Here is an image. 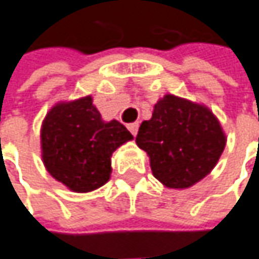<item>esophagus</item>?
<instances>
[{
  "label": "esophagus",
  "instance_id": "obj_1",
  "mask_svg": "<svg viewBox=\"0 0 259 259\" xmlns=\"http://www.w3.org/2000/svg\"><path fill=\"white\" fill-rule=\"evenodd\" d=\"M127 129L130 130V133H132L133 136H136L138 129H139V123H130L129 126H127Z\"/></svg>",
  "mask_w": 259,
  "mask_h": 259
}]
</instances>
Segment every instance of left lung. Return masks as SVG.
I'll return each instance as SVG.
<instances>
[{"label":"left lung","instance_id":"1","mask_svg":"<svg viewBox=\"0 0 259 259\" xmlns=\"http://www.w3.org/2000/svg\"><path fill=\"white\" fill-rule=\"evenodd\" d=\"M136 144L148 154L155 179L167 188L185 189L215 167L226 135L206 107L168 94L141 124Z\"/></svg>","mask_w":259,"mask_h":259}]
</instances>
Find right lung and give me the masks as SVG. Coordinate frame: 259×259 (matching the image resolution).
Listing matches in <instances>:
<instances>
[{"mask_svg":"<svg viewBox=\"0 0 259 259\" xmlns=\"http://www.w3.org/2000/svg\"><path fill=\"white\" fill-rule=\"evenodd\" d=\"M132 139L120 121L101 118L91 97L60 102L42 123V161L70 190L91 192L108 182L113 152Z\"/></svg>","mask_w":259,"mask_h":259,"instance_id":"obj_1","label":"right lung"}]
</instances>
